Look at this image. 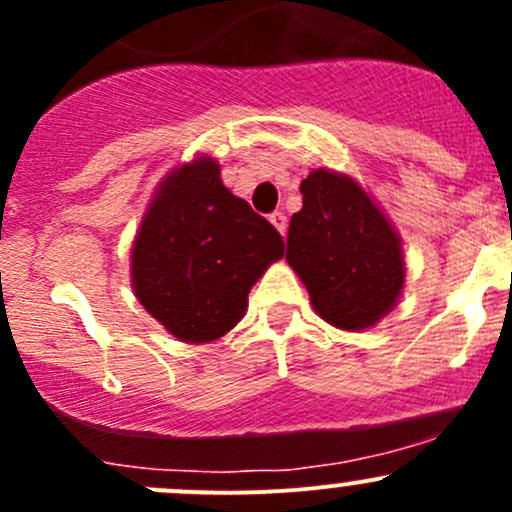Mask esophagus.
<instances>
[{
	"label": "esophagus",
	"mask_w": 512,
	"mask_h": 512,
	"mask_svg": "<svg viewBox=\"0 0 512 512\" xmlns=\"http://www.w3.org/2000/svg\"><path fill=\"white\" fill-rule=\"evenodd\" d=\"M270 223L277 227V232H280V235H285V230H287V215L285 213H272Z\"/></svg>",
	"instance_id": "obj_1"
}]
</instances>
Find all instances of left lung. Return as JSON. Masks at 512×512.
<instances>
[{
	"mask_svg": "<svg viewBox=\"0 0 512 512\" xmlns=\"http://www.w3.org/2000/svg\"><path fill=\"white\" fill-rule=\"evenodd\" d=\"M302 210L287 232V262L312 307L339 329L374 327L404 289L401 237L354 178L317 168L299 185Z\"/></svg>",
	"mask_w": 512,
	"mask_h": 512,
	"instance_id": "obj_1",
	"label": "left lung"
}]
</instances>
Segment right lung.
Masks as SVG:
<instances>
[{
    "mask_svg": "<svg viewBox=\"0 0 512 512\" xmlns=\"http://www.w3.org/2000/svg\"><path fill=\"white\" fill-rule=\"evenodd\" d=\"M285 255L282 235L220 180L200 156L158 185L131 250L138 302L173 337L203 344L230 332L247 294Z\"/></svg>",
    "mask_w": 512,
    "mask_h": 512,
    "instance_id": "right-lung-1",
    "label": "right lung"
}]
</instances>
